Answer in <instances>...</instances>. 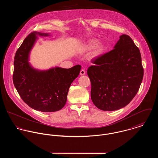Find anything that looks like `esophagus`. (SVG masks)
Returning a JSON list of instances; mask_svg holds the SVG:
<instances>
[{
    "label": "esophagus",
    "mask_w": 158,
    "mask_h": 158,
    "mask_svg": "<svg viewBox=\"0 0 158 158\" xmlns=\"http://www.w3.org/2000/svg\"><path fill=\"white\" fill-rule=\"evenodd\" d=\"M85 73H86V72H85V69H81L80 70V75H85Z\"/></svg>",
    "instance_id": "obj_1"
}]
</instances>
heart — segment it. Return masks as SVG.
<instances>
[{
	"label": "heart",
	"instance_id": "1",
	"mask_svg": "<svg viewBox=\"0 0 158 158\" xmlns=\"http://www.w3.org/2000/svg\"><path fill=\"white\" fill-rule=\"evenodd\" d=\"M98 41L97 40L92 39V40H90L89 41H88L86 43L84 48L86 50H90L96 47L94 53L95 56H98L103 53V52L104 51L105 46L102 43H99V44H98Z\"/></svg>",
	"mask_w": 158,
	"mask_h": 158
}]
</instances>
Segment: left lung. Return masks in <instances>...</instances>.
Wrapping results in <instances>:
<instances>
[{"label": "left lung", "mask_w": 158, "mask_h": 158, "mask_svg": "<svg viewBox=\"0 0 158 158\" xmlns=\"http://www.w3.org/2000/svg\"><path fill=\"white\" fill-rule=\"evenodd\" d=\"M87 73L91 83L93 103L103 111H113L127 106L135 97L143 77L139 48L122 35L110 52L92 60Z\"/></svg>", "instance_id": "1"}]
</instances>
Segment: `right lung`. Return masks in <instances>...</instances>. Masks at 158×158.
I'll return each mask as SVG.
<instances>
[{
	"instance_id": "obj_1",
	"label": "right lung",
	"mask_w": 158,
	"mask_h": 158,
	"mask_svg": "<svg viewBox=\"0 0 158 158\" xmlns=\"http://www.w3.org/2000/svg\"><path fill=\"white\" fill-rule=\"evenodd\" d=\"M37 36L49 34L35 31L23 40L15 56L13 83L23 101L30 108L41 112H55L65 105L69 89L81 67H56L46 70L33 68L28 62L29 56Z\"/></svg>"
}]
</instances>
